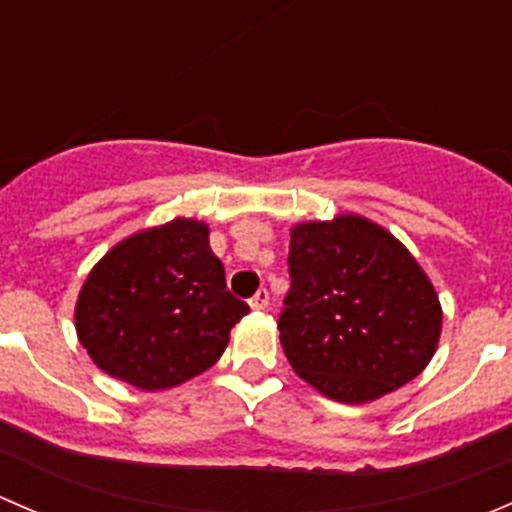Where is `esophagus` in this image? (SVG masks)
Instances as JSON below:
<instances>
[{"instance_id": "1", "label": "esophagus", "mask_w": 512, "mask_h": 512, "mask_svg": "<svg viewBox=\"0 0 512 512\" xmlns=\"http://www.w3.org/2000/svg\"><path fill=\"white\" fill-rule=\"evenodd\" d=\"M267 304H270V292H267V289H257V292L250 297L252 309H265Z\"/></svg>"}]
</instances>
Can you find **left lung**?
<instances>
[{"label": "left lung", "instance_id": "8db88e82", "mask_svg": "<svg viewBox=\"0 0 512 512\" xmlns=\"http://www.w3.org/2000/svg\"><path fill=\"white\" fill-rule=\"evenodd\" d=\"M280 342L324 396L366 404L416 379L441 337L426 272L391 232L359 215L299 223L289 240Z\"/></svg>", "mask_w": 512, "mask_h": 512}]
</instances>
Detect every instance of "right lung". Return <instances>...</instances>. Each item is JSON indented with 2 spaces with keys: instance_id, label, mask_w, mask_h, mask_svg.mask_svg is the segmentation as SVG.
<instances>
[{
  "instance_id": "1",
  "label": "right lung",
  "mask_w": 512,
  "mask_h": 512,
  "mask_svg": "<svg viewBox=\"0 0 512 512\" xmlns=\"http://www.w3.org/2000/svg\"><path fill=\"white\" fill-rule=\"evenodd\" d=\"M208 225L175 218L103 255L81 287L76 334L108 376L160 391L203 374L250 312L225 285Z\"/></svg>"
}]
</instances>
